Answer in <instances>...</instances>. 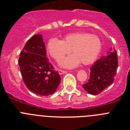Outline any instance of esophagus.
Returning a JSON list of instances; mask_svg holds the SVG:
<instances>
[{
	"instance_id": "1",
	"label": "esophagus",
	"mask_w": 130,
	"mask_h": 130,
	"mask_svg": "<svg viewBox=\"0 0 130 130\" xmlns=\"http://www.w3.org/2000/svg\"><path fill=\"white\" fill-rule=\"evenodd\" d=\"M67 73V72H66V71L61 70H58V73H59L60 75H62V74H64V73Z\"/></svg>"
}]
</instances>
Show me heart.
I'll use <instances>...</instances> for the list:
<instances>
[{
    "label": "heart",
    "mask_w": 130,
    "mask_h": 130,
    "mask_svg": "<svg viewBox=\"0 0 130 130\" xmlns=\"http://www.w3.org/2000/svg\"><path fill=\"white\" fill-rule=\"evenodd\" d=\"M101 42L98 36L85 32L67 34L62 40L52 38L47 43L49 54L57 61L61 60L65 55H73L64 58L60 66L65 68H74L81 62L84 65L96 60L101 51Z\"/></svg>",
    "instance_id": "obj_1"
}]
</instances>
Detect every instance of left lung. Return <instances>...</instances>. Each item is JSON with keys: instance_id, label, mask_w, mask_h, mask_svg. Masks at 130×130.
<instances>
[{"instance_id": "obj_1", "label": "left lung", "mask_w": 130, "mask_h": 130, "mask_svg": "<svg viewBox=\"0 0 130 130\" xmlns=\"http://www.w3.org/2000/svg\"><path fill=\"white\" fill-rule=\"evenodd\" d=\"M109 50L107 55L102 56L92 66L88 82L83 85L84 89L90 94H99L114 81L118 67V58L114 48Z\"/></svg>"}]
</instances>
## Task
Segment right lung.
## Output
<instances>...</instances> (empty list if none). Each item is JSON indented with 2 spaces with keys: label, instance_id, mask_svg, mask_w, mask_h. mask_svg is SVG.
I'll return each mask as SVG.
<instances>
[{
  "label": "right lung",
  "instance_id": "right-lung-1",
  "mask_svg": "<svg viewBox=\"0 0 130 130\" xmlns=\"http://www.w3.org/2000/svg\"><path fill=\"white\" fill-rule=\"evenodd\" d=\"M19 65L25 85L31 92L49 96L57 90L61 77L46 57L42 34H36L27 41L20 53Z\"/></svg>",
  "mask_w": 130,
  "mask_h": 130
}]
</instances>
